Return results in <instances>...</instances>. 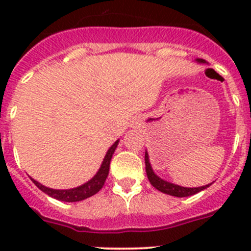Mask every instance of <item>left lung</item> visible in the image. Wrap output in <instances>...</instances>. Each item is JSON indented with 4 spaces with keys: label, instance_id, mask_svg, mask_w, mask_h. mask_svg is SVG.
Wrapping results in <instances>:
<instances>
[{
    "label": "left lung",
    "instance_id": "left-lung-1",
    "mask_svg": "<svg viewBox=\"0 0 251 251\" xmlns=\"http://www.w3.org/2000/svg\"><path fill=\"white\" fill-rule=\"evenodd\" d=\"M196 61L200 64L206 63L203 59H196ZM145 163H146V172H147V177L148 179H150L151 185H152L154 188H157L158 191L163 192V194L171 195V196H175V197L192 196V195L202 191V190H205V188L210 187V186L212 185V183H208V185L201 186V187H183V186L175 185V183L168 182V181L161 178V177H158L156 174H154V171H153L152 166H151L150 156H148L147 151H146L145 153Z\"/></svg>",
    "mask_w": 251,
    "mask_h": 251
}]
</instances>
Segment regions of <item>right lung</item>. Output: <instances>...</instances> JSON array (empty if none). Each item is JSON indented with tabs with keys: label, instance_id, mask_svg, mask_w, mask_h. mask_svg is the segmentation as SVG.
<instances>
[{
	"label": "right lung",
	"instance_id": "obj_1",
	"mask_svg": "<svg viewBox=\"0 0 251 251\" xmlns=\"http://www.w3.org/2000/svg\"><path fill=\"white\" fill-rule=\"evenodd\" d=\"M118 143H119V139H117V141L113 143L112 147L108 150L103 162H101L100 168H99L98 172L94 175V177L90 178L88 182L83 183V185L80 186H77V187L69 188V190H55V188H50L41 185V183L35 181V179L31 178V177L30 178L32 179V182H34L35 185L41 190V191L45 192V194L49 195V196L54 197V199H56V200L65 201V202H76V201L85 200V199H88V197L93 196V195H95L97 192L100 191L101 187L104 186V182H105L108 174H109L110 159H112L113 153H114Z\"/></svg>",
	"mask_w": 251,
	"mask_h": 251
}]
</instances>
